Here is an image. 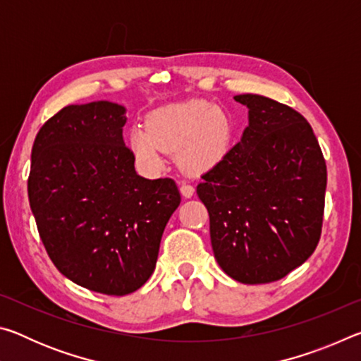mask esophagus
I'll return each mask as SVG.
<instances>
[{"label": "esophagus", "mask_w": 361, "mask_h": 361, "mask_svg": "<svg viewBox=\"0 0 361 361\" xmlns=\"http://www.w3.org/2000/svg\"><path fill=\"white\" fill-rule=\"evenodd\" d=\"M180 191H181V194L185 195V197H191V195L194 194V186L191 185V183H181V186H180Z\"/></svg>", "instance_id": "obj_1"}]
</instances>
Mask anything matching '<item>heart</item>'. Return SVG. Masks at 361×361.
<instances>
[{"instance_id":"b5f03b06","label":"heart","mask_w":361,"mask_h":361,"mask_svg":"<svg viewBox=\"0 0 361 361\" xmlns=\"http://www.w3.org/2000/svg\"><path fill=\"white\" fill-rule=\"evenodd\" d=\"M229 142L226 114L204 100L159 108L146 118V130L130 133L132 149L148 169L162 166V151H178L176 156L185 167H205L224 154Z\"/></svg>"}]
</instances>
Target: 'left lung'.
<instances>
[{
    "label": "left lung",
    "mask_w": 361,
    "mask_h": 361,
    "mask_svg": "<svg viewBox=\"0 0 361 361\" xmlns=\"http://www.w3.org/2000/svg\"><path fill=\"white\" fill-rule=\"evenodd\" d=\"M240 142L202 175L218 264L237 282L271 283L315 252L325 210L326 164L312 127L288 105L255 94Z\"/></svg>",
    "instance_id": "8db88e82"
}]
</instances>
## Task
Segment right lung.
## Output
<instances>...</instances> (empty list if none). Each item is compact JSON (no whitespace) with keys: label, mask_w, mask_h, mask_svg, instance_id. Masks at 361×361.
<instances>
[{"label":"right lung","mask_w":361,"mask_h":361,"mask_svg":"<svg viewBox=\"0 0 361 361\" xmlns=\"http://www.w3.org/2000/svg\"><path fill=\"white\" fill-rule=\"evenodd\" d=\"M124 113L111 102L62 108L35 138L28 176L49 258L71 282L109 296L129 295L151 277L181 200L172 178L137 175L122 137Z\"/></svg>","instance_id":"1"}]
</instances>
